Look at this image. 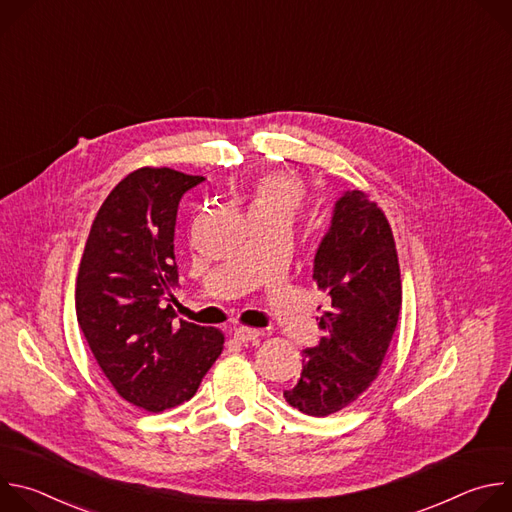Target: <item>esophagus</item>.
<instances>
[{
  "label": "esophagus",
  "mask_w": 512,
  "mask_h": 512,
  "mask_svg": "<svg viewBox=\"0 0 512 512\" xmlns=\"http://www.w3.org/2000/svg\"><path fill=\"white\" fill-rule=\"evenodd\" d=\"M233 336H235V340H239V342H243V344H249V342H255V340L261 336V332H259L257 328L239 326V328H235Z\"/></svg>",
  "instance_id": "34e87169"
}]
</instances>
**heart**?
<instances>
[{
  "mask_svg": "<svg viewBox=\"0 0 512 512\" xmlns=\"http://www.w3.org/2000/svg\"><path fill=\"white\" fill-rule=\"evenodd\" d=\"M304 204V184L287 172H265L251 190V216H281L291 221Z\"/></svg>",
  "mask_w": 512,
  "mask_h": 512,
  "instance_id": "b5f03b06",
  "label": "heart"
}]
</instances>
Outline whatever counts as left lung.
<instances>
[{
  "instance_id": "obj_1",
  "label": "left lung",
  "mask_w": 512,
  "mask_h": 512,
  "mask_svg": "<svg viewBox=\"0 0 512 512\" xmlns=\"http://www.w3.org/2000/svg\"><path fill=\"white\" fill-rule=\"evenodd\" d=\"M314 281L332 304L320 318L324 336L306 348L298 385L285 401L326 417L350 405L381 373L401 312V271L383 208L360 190L346 192L314 259Z\"/></svg>"
}]
</instances>
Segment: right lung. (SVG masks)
<instances>
[{
  "label": "right lung",
  "mask_w": 512,
  "mask_h": 512,
  "mask_svg": "<svg viewBox=\"0 0 512 512\" xmlns=\"http://www.w3.org/2000/svg\"><path fill=\"white\" fill-rule=\"evenodd\" d=\"M172 168L127 174L101 204L81 259L75 306L85 340L113 389L150 413L192 399L221 356L218 328L172 322L180 198L200 184Z\"/></svg>",
  "instance_id": "1"
}]
</instances>
